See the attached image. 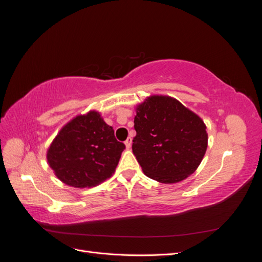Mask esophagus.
<instances>
[{
  "label": "esophagus",
  "mask_w": 262,
  "mask_h": 262,
  "mask_svg": "<svg viewBox=\"0 0 262 262\" xmlns=\"http://www.w3.org/2000/svg\"><path fill=\"white\" fill-rule=\"evenodd\" d=\"M124 144H125V147H126V148H130V147H131V144H132V138L129 137L128 139H126L125 142H124Z\"/></svg>",
  "instance_id": "34e87169"
}]
</instances>
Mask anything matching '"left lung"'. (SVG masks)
I'll use <instances>...</instances> for the list:
<instances>
[{
    "label": "left lung",
    "instance_id": "1",
    "mask_svg": "<svg viewBox=\"0 0 262 262\" xmlns=\"http://www.w3.org/2000/svg\"><path fill=\"white\" fill-rule=\"evenodd\" d=\"M132 150L143 172L164 184L186 179L208 147L207 126L176 99L152 96L137 108Z\"/></svg>",
    "mask_w": 262,
    "mask_h": 262
}]
</instances>
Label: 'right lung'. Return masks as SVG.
Masks as SVG:
<instances>
[{"label": "right lung", "instance_id": "right-lung-1", "mask_svg": "<svg viewBox=\"0 0 262 262\" xmlns=\"http://www.w3.org/2000/svg\"><path fill=\"white\" fill-rule=\"evenodd\" d=\"M125 148L113 126L96 112L77 116L66 124L51 143L47 160L66 185L86 188L113 175Z\"/></svg>", "mask_w": 262, "mask_h": 262}]
</instances>
